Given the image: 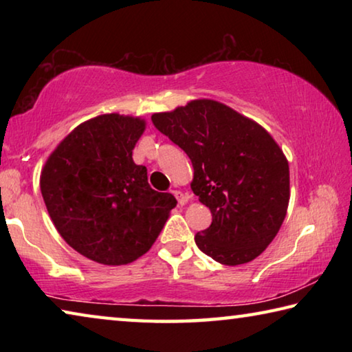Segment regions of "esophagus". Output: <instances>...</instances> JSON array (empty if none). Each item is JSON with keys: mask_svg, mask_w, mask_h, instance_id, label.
Returning a JSON list of instances; mask_svg holds the SVG:
<instances>
[{"mask_svg": "<svg viewBox=\"0 0 352 352\" xmlns=\"http://www.w3.org/2000/svg\"><path fill=\"white\" fill-rule=\"evenodd\" d=\"M172 192H174V195L177 197V200H178V205H186V204H188V200L190 199V195H189V194H183L182 190H178V189L172 190Z\"/></svg>", "mask_w": 352, "mask_h": 352, "instance_id": "34e87169", "label": "esophagus"}]
</instances>
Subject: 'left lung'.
Returning <instances> with one entry per match:
<instances>
[{
    "instance_id": "obj_1",
    "label": "left lung",
    "mask_w": 352,
    "mask_h": 352,
    "mask_svg": "<svg viewBox=\"0 0 352 352\" xmlns=\"http://www.w3.org/2000/svg\"><path fill=\"white\" fill-rule=\"evenodd\" d=\"M152 122L186 152L190 189L211 210L210 228L195 234L197 247L223 265L258 258L281 228L290 199L289 162L278 142L212 99L153 113Z\"/></svg>"
}]
</instances>
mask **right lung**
<instances>
[{
	"label": "right lung",
	"instance_id": "1",
	"mask_svg": "<svg viewBox=\"0 0 352 352\" xmlns=\"http://www.w3.org/2000/svg\"><path fill=\"white\" fill-rule=\"evenodd\" d=\"M146 121L107 113L82 122L41 169L40 189L52 223L77 253L104 265L130 264L147 253L177 200L157 192L135 144Z\"/></svg>",
	"mask_w": 352,
	"mask_h": 352
}]
</instances>
